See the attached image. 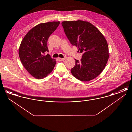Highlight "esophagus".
Masks as SVG:
<instances>
[{
  "mask_svg": "<svg viewBox=\"0 0 132 132\" xmlns=\"http://www.w3.org/2000/svg\"><path fill=\"white\" fill-rule=\"evenodd\" d=\"M65 59V58H58V60H59V61H64V60Z\"/></svg>",
  "mask_w": 132,
  "mask_h": 132,
  "instance_id": "1",
  "label": "esophagus"
}]
</instances>
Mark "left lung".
Instances as JSON below:
<instances>
[{
	"instance_id": "left-lung-1",
	"label": "left lung",
	"mask_w": 132,
	"mask_h": 132,
	"mask_svg": "<svg viewBox=\"0 0 132 132\" xmlns=\"http://www.w3.org/2000/svg\"><path fill=\"white\" fill-rule=\"evenodd\" d=\"M64 32L73 45L82 54L80 61L75 59L72 74L81 81H90L104 69L109 58L106 40L90 23L82 20L63 21Z\"/></svg>"
}]
</instances>
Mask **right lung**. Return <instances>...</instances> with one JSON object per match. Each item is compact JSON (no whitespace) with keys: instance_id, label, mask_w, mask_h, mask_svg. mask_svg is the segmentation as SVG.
<instances>
[{"instance_id":"add662e5","label":"right lung","mask_w":132,"mask_h":132,"mask_svg":"<svg viewBox=\"0 0 132 132\" xmlns=\"http://www.w3.org/2000/svg\"><path fill=\"white\" fill-rule=\"evenodd\" d=\"M60 22L39 24L32 28L21 42L19 55L23 66L35 78L43 79L52 72L56 60L51 58L48 52L47 40L57 29Z\"/></svg>"}]
</instances>
